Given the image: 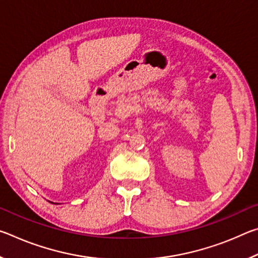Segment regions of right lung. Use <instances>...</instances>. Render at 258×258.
<instances>
[{
  "mask_svg": "<svg viewBox=\"0 0 258 258\" xmlns=\"http://www.w3.org/2000/svg\"><path fill=\"white\" fill-rule=\"evenodd\" d=\"M49 203H51V204H54V203H52V202H49ZM54 205H58V204H54Z\"/></svg>",
  "mask_w": 258,
  "mask_h": 258,
  "instance_id": "right-lung-1",
  "label": "right lung"
}]
</instances>
